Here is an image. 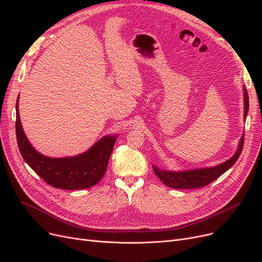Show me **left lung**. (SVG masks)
Listing matches in <instances>:
<instances>
[{"label":"left lung","instance_id":"left-lung-1","mask_svg":"<svg viewBox=\"0 0 262 262\" xmlns=\"http://www.w3.org/2000/svg\"><path fill=\"white\" fill-rule=\"evenodd\" d=\"M243 96H244V120H246V116L249 108L248 94L245 86L243 88ZM244 142V134L238 142L236 152L234 155L217 166L207 167V168H196L191 170H184V171H169V170H163L156 166H153V170L155 174L158 177L163 183L171 188L178 189H190V188H198L202 186H207L212 183L214 180L220 178L227 170L230 169L233 164L237 161L240 156Z\"/></svg>","mask_w":262,"mask_h":262}]
</instances>
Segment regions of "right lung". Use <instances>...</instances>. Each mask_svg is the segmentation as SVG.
I'll use <instances>...</instances> for the list:
<instances>
[{
  "label": "right lung",
  "instance_id": "right-lung-1",
  "mask_svg": "<svg viewBox=\"0 0 262 262\" xmlns=\"http://www.w3.org/2000/svg\"><path fill=\"white\" fill-rule=\"evenodd\" d=\"M16 103V135L19 151L26 163L47 184L61 189H84L97 184L104 177L108 161L117 140L116 135H108L81 154L71 157H48L37 152L22 128Z\"/></svg>",
  "mask_w": 262,
  "mask_h": 262
}]
</instances>
